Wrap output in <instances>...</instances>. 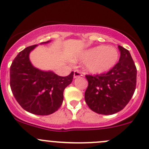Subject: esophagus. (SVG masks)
Returning <instances> with one entry per match:
<instances>
[{"instance_id":"obj_1","label":"esophagus","mask_w":149,"mask_h":149,"mask_svg":"<svg viewBox=\"0 0 149 149\" xmlns=\"http://www.w3.org/2000/svg\"><path fill=\"white\" fill-rule=\"evenodd\" d=\"M81 76H82L81 73H80V72L78 71V70H75L74 73H73V78H74V79H76V78L81 77Z\"/></svg>"}]
</instances>
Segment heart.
<instances>
[{
    "label": "heart",
    "mask_w": 149,
    "mask_h": 149,
    "mask_svg": "<svg viewBox=\"0 0 149 149\" xmlns=\"http://www.w3.org/2000/svg\"><path fill=\"white\" fill-rule=\"evenodd\" d=\"M119 53L113 47L99 45L87 49L73 58V61H84V69L92 74H101L113 68Z\"/></svg>",
    "instance_id": "b5f03b06"
}]
</instances>
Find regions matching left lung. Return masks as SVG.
I'll return each mask as SVG.
<instances>
[{"label": "left lung", "mask_w": 149, "mask_h": 149, "mask_svg": "<svg viewBox=\"0 0 149 149\" xmlns=\"http://www.w3.org/2000/svg\"><path fill=\"white\" fill-rule=\"evenodd\" d=\"M119 62L108 73L86 76L88 82L85 101L88 107L101 115L121 111L133 97L136 86L137 70L130 52L118 45Z\"/></svg>", "instance_id": "1"}]
</instances>
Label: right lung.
Wrapping results in <instances>:
<instances>
[{
  "label": "right lung",
  "instance_id": "1",
  "mask_svg": "<svg viewBox=\"0 0 149 149\" xmlns=\"http://www.w3.org/2000/svg\"><path fill=\"white\" fill-rule=\"evenodd\" d=\"M37 46L26 47L13 60L10 68V86L15 99L24 109L34 115H48L62 105L64 89L71 84L73 72L63 77L52 70L34 67L29 54Z\"/></svg>",
  "mask_w": 149,
  "mask_h": 149
}]
</instances>
